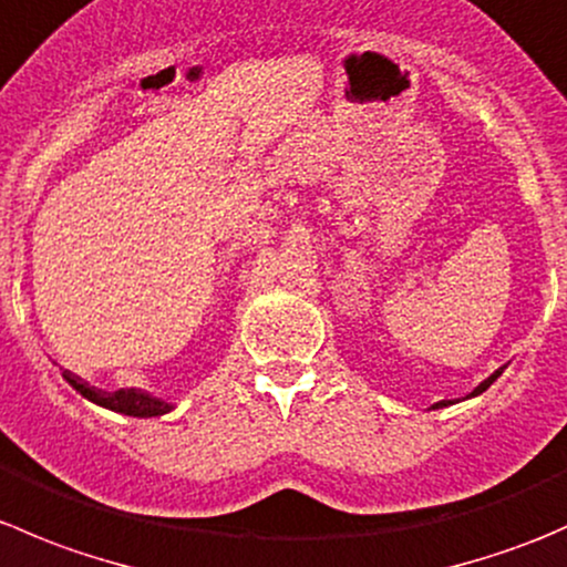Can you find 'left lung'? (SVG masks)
<instances>
[{"label": "left lung", "instance_id": "1", "mask_svg": "<svg viewBox=\"0 0 567 567\" xmlns=\"http://www.w3.org/2000/svg\"><path fill=\"white\" fill-rule=\"evenodd\" d=\"M502 370H505V368H499V370H496V373H491V375H488V379H485V381H483V384H480V386H474V390H472V392H468V394H466V398H463V400H468V398H477V394H483L485 390H488V386H491V384H494V381H496V379H499V375H502ZM455 403H461V400H455ZM447 405H453V400H439V403H433V405H431V409H447Z\"/></svg>", "mask_w": 567, "mask_h": 567}]
</instances>
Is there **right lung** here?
Instances as JSON below:
<instances>
[{"label": "right lung", "instance_id": "1", "mask_svg": "<svg viewBox=\"0 0 567 567\" xmlns=\"http://www.w3.org/2000/svg\"><path fill=\"white\" fill-rule=\"evenodd\" d=\"M62 379L82 394V398H87L90 403L101 405V409H109V411H117V414H125V416H140V420H147V416H164L175 409V405L167 403V400L156 398V394H151L147 390H136V386L106 392V390H99V386H90L82 375L71 373V370H62Z\"/></svg>", "mask_w": 567, "mask_h": 567}]
</instances>
